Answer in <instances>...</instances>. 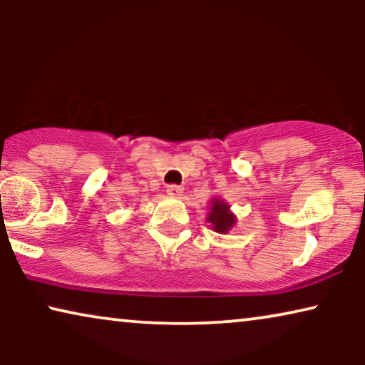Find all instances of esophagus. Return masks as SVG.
Masks as SVG:
<instances>
[{
	"instance_id": "34e87169",
	"label": "esophagus",
	"mask_w": 365,
	"mask_h": 365,
	"mask_svg": "<svg viewBox=\"0 0 365 365\" xmlns=\"http://www.w3.org/2000/svg\"><path fill=\"white\" fill-rule=\"evenodd\" d=\"M166 192H168V196H171V197H179V196H182V187L176 186V184H171V186H168Z\"/></svg>"
}]
</instances>
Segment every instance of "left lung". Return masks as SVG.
Segmentation results:
<instances>
[{
	"instance_id": "8db88e82",
	"label": "left lung",
	"mask_w": 365,
	"mask_h": 365,
	"mask_svg": "<svg viewBox=\"0 0 365 365\" xmlns=\"http://www.w3.org/2000/svg\"><path fill=\"white\" fill-rule=\"evenodd\" d=\"M207 222L211 224L212 231L219 234H227L236 224L237 217L236 214L231 211V206L221 197L214 196L209 204V212H207Z\"/></svg>"
}]
</instances>
